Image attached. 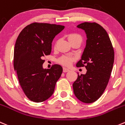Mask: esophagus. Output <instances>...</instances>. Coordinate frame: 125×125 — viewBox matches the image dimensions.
<instances>
[{
  "instance_id": "34e87169",
  "label": "esophagus",
  "mask_w": 125,
  "mask_h": 125,
  "mask_svg": "<svg viewBox=\"0 0 125 125\" xmlns=\"http://www.w3.org/2000/svg\"><path fill=\"white\" fill-rule=\"evenodd\" d=\"M70 71V70L68 68H66L65 67H63V71L64 73H66V72H68V71Z\"/></svg>"
}]
</instances>
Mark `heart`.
Instances as JSON below:
<instances>
[{
    "instance_id": "heart-1",
    "label": "heart",
    "mask_w": 125,
    "mask_h": 125,
    "mask_svg": "<svg viewBox=\"0 0 125 125\" xmlns=\"http://www.w3.org/2000/svg\"><path fill=\"white\" fill-rule=\"evenodd\" d=\"M68 38L71 43H74V42H79L81 43V42H82V36L77 33H70L68 36ZM74 60L75 58L74 57L65 55V56H62V57H60L59 59V62L60 63L65 65V66H70Z\"/></svg>"
}]
</instances>
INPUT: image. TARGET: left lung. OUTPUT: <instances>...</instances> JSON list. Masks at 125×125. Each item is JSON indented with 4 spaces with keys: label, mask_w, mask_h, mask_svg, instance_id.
<instances>
[{
    "label": "left lung",
    "mask_w": 125,
    "mask_h": 125,
    "mask_svg": "<svg viewBox=\"0 0 125 125\" xmlns=\"http://www.w3.org/2000/svg\"><path fill=\"white\" fill-rule=\"evenodd\" d=\"M85 30L87 43L77 67L85 66V74H78L73 84L74 93L85 103L96 101L104 92L109 82L114 62V51L107 32L96 22L80 24Z\"/></svg>",
    "instance_id": "8db88e82"
}]
</instances>
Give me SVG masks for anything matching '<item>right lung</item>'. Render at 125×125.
I'll use <instances>...</instances> for the list:
<instances>
[{
  "mask_svg": "<svg viewBox=\"0 0 125 125\" xmlns=\"http://www.w3.org/2000/svg\"><path fill=\"white\" fill-rule=\"evenodd\" d=\"M65 26L33 22L27 25L18 35L14 49L13 65L20 85L27 97L41 103L52 96L63 68L55 64L43 69V57L50 55L52 42Z\"/></svg>",
  "mask_w": 125,
  "mask_h": 125,
  "instance_id": "obj_1",
  "label": "right lung"
}]
</instances>
